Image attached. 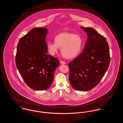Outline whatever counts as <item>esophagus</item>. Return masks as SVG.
<instances>
[{"label": "esophagus", "mask_w": 123, "mask_h": 123, "mask_svg": "<svg viewBox=\"0 0 123 123\" xmlns=\"http://www.w3.org/2000/svg\"><path fill=\"white\" fill-rule=\"evenodd\" d=\"M60 64H66V63L64 62V61H60Z\"/></svg>", "instance_id": "esophagus-1"}]
</instances>
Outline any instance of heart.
I'll return each mask as SVG.
<instances>
[{"mask_svg":"<svg viewBox=\"0 0 123 123\" xmlns=\"http://www.w3.org/2000/svg\"><path fill=\"white\" fill-rule=\"evenodd\" d=\"M54 41L48 42L47 48L52 56L58 52L59 47L64 58L72 59L77 56L82 50V40L80 35L70 33H62L56 35Z\"/></svg>","mask_w":123,"mask_h":123,"instance_id":"b5f03b06","label":"heart"}]
</instances>
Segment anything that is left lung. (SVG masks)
Segmentation results:
<instances>
[{"label": "left lung", "instance_id": "1", "mask_svg": "<svg viewBox=\"0 0 123 123\" xmlns=\"http://www.w3.org/2000/svg\"><path fill=\"white\" fill-rule=\"evenodd\" d=\"M87 40L82 53L69 63V80L75 90L88 91L95 87L107 70L110 62L105 38L95 29L81 27Z\"/></svg>", "mask_w": 123, "mask_h": 123}]
</instances>
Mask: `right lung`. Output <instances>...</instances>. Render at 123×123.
Instances as JSON below:
<instances>
[{"label": "right lung", "mask_w": 123, "mask_h": 123, "mask_svg": "<svg viewBox=\"0 0 123 123\" xmlns=\"http://www.w3.org/2000/svg\"><path fill=\"white\" fill-rule=\"evenodd\" d=\"M48 29L36 28L22 37L18 43L16 64L28 86L35 90L50 87L59 61L47 54L46 36Z\"/></svg>", "instance_id": "right-lung-1"}]
</instances>
